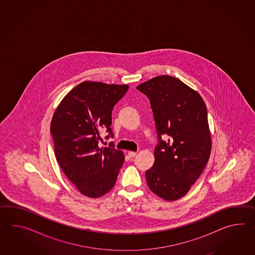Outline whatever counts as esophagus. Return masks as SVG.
Instances as JSON below:
<instances>
[{
	"label": "esophagus",
	"instance_id": "esophagus-1",
	"mask_svg": "<svg viewBox=\"0 0 255 255\" xmlns=\"http://www.w3.org/2000/svg\"><path fill=\"white\" fill-rule=\"evenodd\" d=\"M128 157H129L130 158H132V157H135V156H136V152L128 151Z\"/></svg>",
	"mask_w": 255,
	"mask_h": 255
}]
</instances>
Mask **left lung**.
<instances>
[{"label": "left lung", "mask_w": 255, "mask_h": 255, "mask_svg": "<svg viewBox=\"0 0 255 255\" xmlns=\"http://www.w3.org/2000/svg\"><path fill=\"white\" fill-rule=\"evenodd\" d=\"M136 89L149 98L158 137L146 182L159 198L177 201L199 179L211 155L206 105L199 93L173 76H156ZM163 134L170 135L167 142Z\"/></svg>", "instance_id": "1"}]
</instances>
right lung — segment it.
Instances as JSON below:
<instances>
[{"mask_svg": "<svg viewBox=\"0 0 255 255\" xmlns=\"http://www.w3.org/2000/svg\"><path fill=\"white\" fill-rule=\"evenodd\" d=\"M128 85L82 82L54 111L50 130L60 168L83 195L98 198L114 187L125 156L113 145L98 146L100 132L110 128L114 106L124 97Z\"/></svg>", "mask_w": 255, "mask_h": 255, "instance_id": "obj_1", "label": "right lung"}]
</instances>
